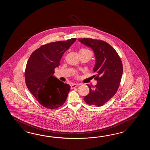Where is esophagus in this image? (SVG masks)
<instances>
[{"label":"esophagus","instance_id":"1","mask_svg":"<svg viewBox=\"0 0 150 150\" xmlns=\"http://www.w3.org/2000/svg\"><path fill=\"white\" fill-rule=\"evenodd\" d=\"M79 83H72V84L71 85V88H75V87H76L79 86Z\"/></svg>","mask_w":150,"mask_h":150}]
</instances>
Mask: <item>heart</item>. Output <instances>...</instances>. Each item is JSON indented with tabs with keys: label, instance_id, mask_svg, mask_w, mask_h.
Returning <instances> with one entry per match:
<instances>
[{
	"label": "heart",
	"instance_id": "obj_1",
	"mask_svg": "<svg viewBox=\"0 0 150 150\" xmlns=\"http://www.w3.org/2000/svg\"><path fill=\"white\" fill-rule=\"evenodd\" d=\"M80 51H90L88 50H87V49H81Z\"/></svg>",
	"mask_w": 150,
	"mask_h": 150
}]
</instances>
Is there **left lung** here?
I'll return each instance as SVG.
<instances>
[{
  "label": "left lung",
  "instance_id": "8db88e82",
  "mask_svg": "<svg viewBox=\"0 0 150 150\" xmlns=\"http://www.w3.org/2000/svg\"><path fill=\"white\" fill-rule=\"evenodd\" d=\"M78 40L91 48L96 57L93 71L97 73V84H87L89 93L83 99L89 105L102 106L114 96L120 86L123 74L121 58L115 49L103 41L86 38Z\"/></svg>",
  "mask_w": 150,
  "mask_h": 150
}]
</instances>
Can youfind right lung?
<instances>
[{
    "instance_id": "obj_1",
    "label": "right lung",
    "mask_w": 150,
    "mask_h": 150,
    "mask_svg": "<svg viewBox=\"0 0 150 150\" xmlns=\"http://www.w3.org/2000/svg\"><path fill=\"white\" fill-rule=\"evenodd\" d=\"M76 38L42 45L29 57L25 67V81L30 92L42 106L57 108L67 99L70 86L53 75L64 52Z\"/></svg>"
}]
</instances>
